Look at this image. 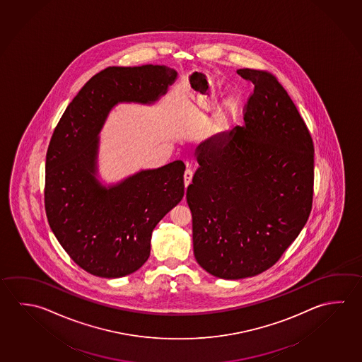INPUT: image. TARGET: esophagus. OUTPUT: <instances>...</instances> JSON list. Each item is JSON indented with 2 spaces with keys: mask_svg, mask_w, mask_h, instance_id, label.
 Segmentation results:
<instances>
[{
  "mask_svg": "<svg viewBox=\"0 0 362 362\" xmlns=\"http://www.w3.org/2000/svg\"><path fill=\"white\" fill-rule=\"evenodd\" d=\"M192 178H193V170L190 168H187L185 172H184V184H185V187L189 185Z\"/></svg>",
  "mask_w": 362,
  "mask_h": 362,
  "instance_id": "esophagus-1",
  "label": "esophagus"
}]
</instances>
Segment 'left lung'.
I'll return each instance as SVG.
<instances>
[{"label":"left lung","mask_w":362,"mask_h":362,"mask_svg":"<svg viewBox=\"0 0 362 362\" xmlns=\"http://www.w3.org/2000/svg\"><path fill=\"white\" fill-rule=\"evenodd\" d=\"M254 85L244 126L197 147L187 188L198 264L223 279L253 277L277 262L309 218L314 146L272 74L240 69Z\"/></svg>","instance_id":"1"}]
</instances>
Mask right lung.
I'll list each match as a JSON object with an SVG mask.
<instances>
[{
  "label": "right lung",
  "mask_w": 362,
  "mask_h": 362,
  "mask_svg": "<svg viewBox=\"0 0 362 362\" xmlns=\"http://www.w3.org/2000/svg\"><path fill=\"white\" fill-rule=\"evenodd\" d=\"M177 77L159 64L108 67L83 85L53 132L45 158L47 218L72 260L94 276L118 279L144 266L153 228L183 198L180 160L110 185L98 179L99 134L110 110L119 103H156Z\"/></svg>",
  "instance_id": "right-lung-1"
}]
</instances>
